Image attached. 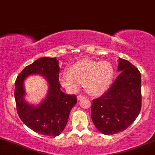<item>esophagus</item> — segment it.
<instances>
[{"instance_id": "1", "label": "esophagus", "mask_w": 155, "mask_h": 155, "mask_svg": "<svg viewBox=\"0 0 155 155\" xmlns=\"http://www.w3.org/2000/svg\"><path fill=\"white\" fill-rule=\"evenodd\" d=\"M83 98H84V96H83V95H78L77 96V98L78 99V100H80V99H81Z\"/></svg>"}]
</instances>
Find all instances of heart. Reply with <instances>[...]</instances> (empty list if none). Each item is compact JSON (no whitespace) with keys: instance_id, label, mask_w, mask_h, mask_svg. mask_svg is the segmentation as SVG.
Masks as SVG:
<instances>
[{"instance_id":"obj_1","label":"heart","mask_w":155,"mask_h":155,"mask_svg":"<svg viewBox=\"0 0 155 155\" xmlns=\"http://www.w3.org/2000/svg\"><path fill=\"white\" fill-rule=\"evenodd\" d=\"M68 72L69 73L64 72L60 74L62 86L70 92H75L80 83H83L85 91L92 95H100L106 92L114 75L111 63L89 59H83L73 63L69 68Z\"/></svg>"}]
</instances>
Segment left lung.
I'll list each match as a JSON object with an SVG mask.
<instances>
[{
    "label": "left lung",
    "instance_id": "8db88e82",
    "mask_svg": "<svg viewBox=\"0 0 155 155\" xmlns=\"http://www.w3.org/2000/svg\"><path fill=\"white\" fill-rule=\"evenodd\" d=\"M120 72L109 89L93 101L91 118L97 129L111 135L127 129L142 108L140 72L129 61L118 59Z\"/></svg>",
    "mask_w": 155,
    "mask_h": 155
}]
</instances>
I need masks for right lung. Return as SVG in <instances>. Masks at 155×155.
<instances>
[{"label":"right lung","mask_w":155,"mask_h":155,"mask_svg":"<svg viewBox=\"0 0 155 155\" xmlns=\"http://www.w3.org/2000/svg\"><path fill=\"white\" fill-rule=\"evenodd\" d=\"M59 73L56 57H42L26 66L15 82L14 97L19 118L31 130L48 137H57L62 132L70 110L77 103L75 95H68L60 91ZM32 74L44 75L49 83L47 98L37 107L28 104L23 99V81Z\"/></svg>","instance_id":"1"}]
</instances>
